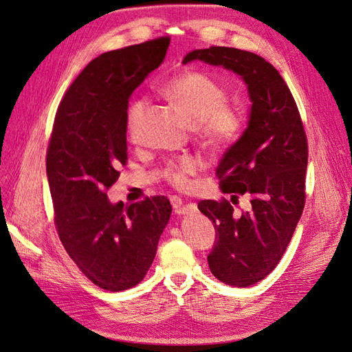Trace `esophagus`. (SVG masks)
Instances as JSON below:
<instances>
[{
  "mask_svg": "<svg viewBox=\"0 0 352 352\" xmlns=\"http://www.w3.org/2000/svg\"><path fill=\"white\" fill-rule=\"evenodd\" d=\"M173 210L176 214H188V212L197 211V206L192 202H182V201H175L173 202Z\"/></svg>",
  "mask_w": 352,
  "mask_h": 352,
  "instance_id": "obj_1",
  "label": "esophagus"
}]
</instances>
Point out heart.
Here are the masks:
<instances>
[{
    "label": "heart",
    "instance_id": "b5f03b06",
    "mask_svg": "<svg viewBox=\"0 0 352 352\" xmlns=\"http://www.w3.org/2000/svg\"><path fill=\"white\" fill-rule=\"evenodd\" d=\"M166 97L195 124L201 141L211 148H226L241 136L247 124V114L238 105L229 104V92L201 72H184L170 79L163 88ZM146 109V100L131 104L127 110V133L138 136L140 124ZM201 168L197 157H182L167 163L163 176L176 188H186L189 176Z\"/></svg>",
    "mask_w": 352,
    "mask_h": 352
}]
</instances>
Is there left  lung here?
<instances>
[{
    "mask_svg": "<svg viewBox=\"0 0 352 352\" xmlns=\"http://www.w3.org/2000/svg\"><path fill=\"white\" fill-rule=\"evenodd\" d=\"M201 60L235 72L252 101L248 127L216 168L225 194H250L251 207L235 212L230 202L204 199L198 208L216 229L208 254L211 273L226 285L247 287L279 264L305 204L308 145L292 94L269 61L228 47L194 50L184 65Z\"/></svg>",
    "mask_w": 352,
    "mask_h": 352,
    "instance_id": "1",
    "label": "left lung"
}]
</instances>
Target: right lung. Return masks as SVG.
<instances>
[{"label": "right lung", "instance_id": "add662e5", "mask_svg": "<svg viewBox=\"0 0 352 352\" xmlns=\"http://www.w3.org/2000/svg\"><path fill=\"white\" fill-rule=\"evenodd\" d=\"M170 38L104 52L63 97L47 150L54 223L63 247L101 289L140 283L172 214L164 195L111 204L109 188L127 162V104L148 73L162 65Z\"/></svg>", "mask_w": 352, "mask_h": 352}]
</instances>
